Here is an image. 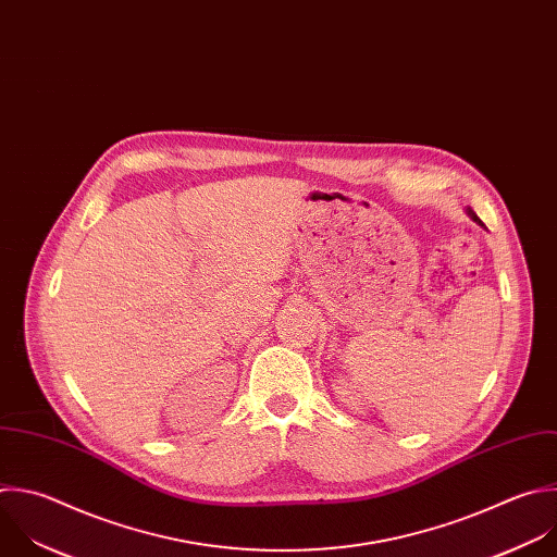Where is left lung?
I'll return each instance as SVG.
<instances>
[{
    "label": "left lung",
    "instance_id": "1",
    "mask_svg": "<svg viewBox=\"0 0 557 557\" xmlns=\"http://www.w3.org/2000/svg\"><path fill=\"white\" fill-rule=\"evenodd\" d=\"M466 212H468V216H470V219H472V221H474V223H476V225H481V227H483V223H481V221H479V216H476V214H474V212H472V210H470V208H468V210H466Z\"/></svg>",
    "mask_w": 557,
    "mask_h": 557
}]
</instances>
